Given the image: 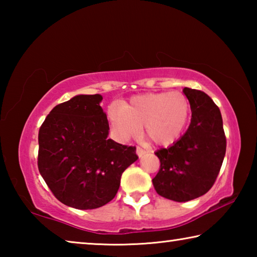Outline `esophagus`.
<instances>
[{
	"mask_svg": "<svg viewBox=\"0 0 257 257\" xmlns=\"http://www.w3.org/2000/svg\"><path fill=\"white\" fill-rule=\"evenodd\" d=\"M136 153H137V155L139 156V158H142V156H144L147 153V152L144 149H142V147H137Z\"/></svg>",
	"mask_w": 257,
	"mask_h": 257,
	"instance_id": "esophagus-1",
	"label": "esophagus"
}]
</instances>
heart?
Returning <instances> with one entry per match:
<instances>
[{"instance_id":"obj_1","label":"heart","mask_w":257,"mask_h":257,"mask_svg":"<svg viewBox=\"0 0 257 257\" xmlns=\"http://www.w3.org/2000/svg\"><path fill=\"white\" fill-rule=\"evenodd\" d=\"M189 102L180 92L137 95L121 105L107 108L111 128L121 139L144 135L159 146L175 143L184 133L189 116Z\"/></svg>"}]
</instances>
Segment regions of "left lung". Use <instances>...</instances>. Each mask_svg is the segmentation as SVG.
<instances>
[{
  "mask_svg": "<svg viewBox=\"0 0 257 257\" xmlns=\"http://www.w3.org/2000/svg\"><path fill=\"white\" fill-rule=\"evenodd\" d=\"M182 92L190 104V124L179 141L155 152L161 165L152 180L156 193L175 202L191 201L212 188L227 149L222 116L212 98L188 87Z\"/></svg>",
  "mask_w": 257,
  "mask_h": 257,
  "instance_id": "1",
  "label": "left lung"
}]
</instances>
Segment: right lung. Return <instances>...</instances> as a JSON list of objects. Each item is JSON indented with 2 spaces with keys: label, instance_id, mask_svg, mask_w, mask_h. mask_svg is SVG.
Masks as SVG:
<instances>
[{
  "label": "right lung",
  "instance_id": "obj_1",
  "mask_svg": "<svg viewBox=\"0 0 257 257\" xmlns=\"http://www.w3.org/2000/svg\"><path fill=\"white\" fill-rule=\"evenodd\" d=\"M102 95H77L53 107L38 133V170L64 205L93 210L112 201L136 147L108 139Z\"/></svg>",
  "mask_w": 257,
  "mask_h": 257
}]
</instances>
